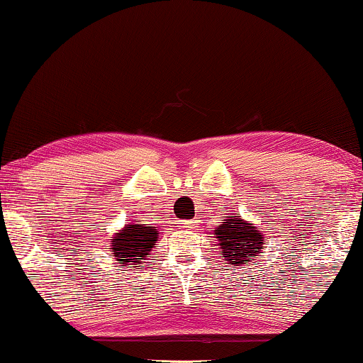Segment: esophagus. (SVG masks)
<instances>
[{
    "instance_id": "34e87169",
    "label": "esophagus",
    "mask_w": 363,
    "mask_h": 363,
    "mask_svg": "<svg viewBox=\"0 0 363 363\" xmlns=\"http://www.w3.org/2000/svg\"><path fill=\"white\" fill-rule=\"evenodd\" d=\"M178 227L185 232H191L196 229V222L195 220H180L178 222Z\"/></svg>"
}]
</instances>
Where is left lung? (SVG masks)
I'll return each instance as SVG.
<instances>
[{"mask_svg":"<svg viewBox=\"0 0 363 363\" xmlns=\"http://www.w3.org/2000/svg\"><path fill=\"white\" fill-rule=\"evenodd\" d=\"M216 239L220 245V256L234 266L252 262L264 249V237L252 223L239 216L229 217L216 229Z\"/></svg>","mask_w":363,"mask_h":363,"instance_id":"8db88e82","label":"left lung"}]
</instances>
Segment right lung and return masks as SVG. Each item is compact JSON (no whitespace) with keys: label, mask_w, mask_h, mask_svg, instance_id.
I'll return each mask as SVG.
<instances>
[{"label":"right lung","mask_w":363,"mask_h":363,"mask_svg":"<svg viewBox=\"0 0 363 363\" xmlns=\"http://www.w3.org/2000/svg\"><path fill=\"white\" fill-rule=\"evenodd\" d=\"M156 240H158L156 227H147L145 223H128L111 239L113 242L111 249L119 264L131 266L134 262L147 259L151 249L156 247Z\"/></svg>","instance_id":"1"}]
</instances>
